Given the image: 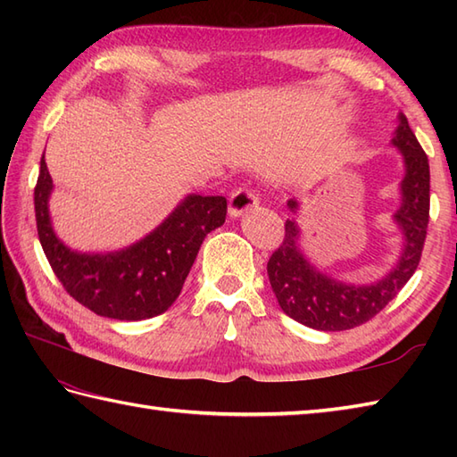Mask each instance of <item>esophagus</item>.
Listing matches in <instances>:
<instances>
[{"label":"esophagus","mask_w":457,"mask_h":457,"mask_svg":"<svg viewBox=\"0 0 457 457\" xmlns=\"http://www.w3.org/2000/svg\"><path fill=\"white\" fill-rule=\"evenodd\" d=\"M257 202H259V198H257L255 190H251V188H237V190L231 192V196H229V213H231V216H234V218H237V216H241V213H244L245 210L257 206Z\"/></svg>","instance_id":"34e87169"}]
</instances>
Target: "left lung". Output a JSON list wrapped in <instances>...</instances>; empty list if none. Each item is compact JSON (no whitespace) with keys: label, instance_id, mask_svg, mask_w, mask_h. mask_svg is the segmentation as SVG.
I'll return each mask as SVG.
<instances>
[{"label":"left lung","instance_id":"1","mask_svg":"<svg viewBox=\"0 0 457 457\" xmlns=\"http://www.w3.org/2000/svg\"><path fill=\"white\" fill-rule=\"evenodd\" d=\"M393 145L401 149L406 174L401 184L403 206L395 220L404 234V251L389 275L369 287L339 283L320 273L298 249V228L287 220L285 237L267 263L273 293L287 316L324 332H342L375 318L409 283L420 263L430 220V164L409 121L401 113ZM296 210V200L288 202Z\"/></svg>","mask_w":457,"mask_h":457}]
</instances>
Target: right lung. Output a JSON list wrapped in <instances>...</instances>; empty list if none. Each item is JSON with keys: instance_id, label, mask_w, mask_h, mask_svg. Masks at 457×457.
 Listing matches in <instances>:
<instances>
[{"instance_id": "add662e5", "label": "right lung", "mask_w": 457, "mask_h": 457, "mask_svg": "<svg viewBox=\"0 0 457 457\" xmlns=\"http://www.w3.org/2000/svg\"><path fill=\"white\" fill-rule=\"evenodd\" d=\"M53 179L41 157L35 187L37 234L53 273L76 303L113 320H147L179 298L194 259L212 229L226 221L228 200L192 194L139 244L118 253L82 255L58 241L48 218Z\"/></svg>"}]
</instances>
